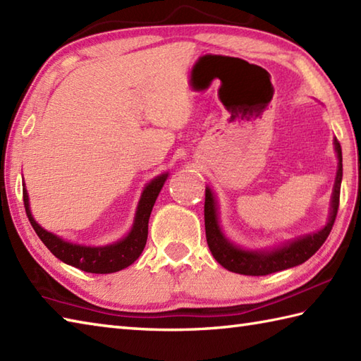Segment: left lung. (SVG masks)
<instances>
[{
	"label": "left lung",
	"mask_w": 361,
	"mask_h": 361,
	"mask_svg": "<svg viewBox=\"0 0 361 361\" xmlns=\"http://www.w3.org/2000/svg\"><path fill=\"white\" fill-rule=\"evenodd\" d=\"M335 152L338 157V171H336V178L334 185L332 204H331V216H329L327 225L319 229L318 233L307 234L298 237L295 240L281 245L278 248L267 250V251H248L235 247L234 243L229 242L221 233L219 226L217 216V202L214 198L212 190L206 188L204 194V229H206V240L208 247L216 257L217 262L225 267L226 270L247 276H265L276 271L287 270V268L304 264L305 260L310 259L321 248V245L326 242L332 231L335 224L336 212H338L340 204V188L343 178V157H341V145L335 137Z\"/></svg>",
	"instance_id": "8db88e82"
}]
</instances>
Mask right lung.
Segmentation results:
<instances>
[{"label":"right lung","instance_id":"right-lung-1","mask_svg":"<svg viewBox=\"0 0 361 361\" xmlns=\"http://www.w3.org/2000/svg\"><path fill=\"white\" fill-rule=\"evenodd\" d=\"M166 180L167 173H163L157 176V178H153L149 185L145 186V189L142 190L141 200L137 203L135 221L132 229H130V233L124 239H121L116 243L106 245V247H83V245L66 242L62 237L46 231V229H43L37 224L32 214H30L26 188L23 189V202H25V208L30 225H32L37 235L40 237V240L48 247V250L54 256L68 265L79 268L82 271L106 274L119 271L122 268L132 265L135 260L141 256V252L145 247V242H147L150 212Z\"/></svg>","mask_w":361,"mask_h":361}]
</instances>
